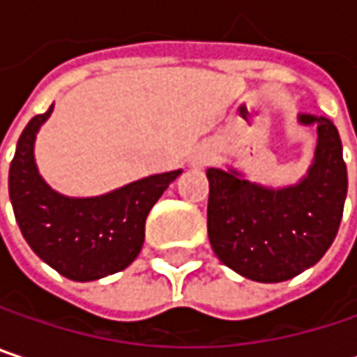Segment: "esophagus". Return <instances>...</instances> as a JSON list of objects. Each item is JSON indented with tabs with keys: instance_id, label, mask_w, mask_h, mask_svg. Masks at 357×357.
<instances>
[{
	"instance_id": "esophagus-1",
	"label": "esophagus",
	"mask_w": 357,
	"mask_h": 357,
	"mask_svg": "<svg viewBox=\"0 0 357 357\" xmlns=\"http://www.w3.org/2000/svg\"><path fill=\"white\" fill-rule=\"evenodd\" d=\"M211 161H213V149L200 146L198 151H194V155H192V159H190V165L196 167V169H202V167H206Z\"/></svg>"
}]
</instances>
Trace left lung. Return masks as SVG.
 Instances as JSON below:
<instances>
[{
  "instance_id": "obj_1",
  "label": "left lung",
  "mask_w": 357,
  "mask_h": 357,
  "mask_svg": "<svg viewBox=\"0 0 357 357\" xmlns=\"http://www.w3.org/2000/svg\"><path fill=\"white\" fill-rule=\"evenodd\" d=\"M300 123H314L319 142L308 176L294 185L273 190L236 169H206L211 246L225 266L258 283L287 281L314 266L343 217L347 169L339 132L326 117L304 113Z\"/></svg>"
}]
</instances>
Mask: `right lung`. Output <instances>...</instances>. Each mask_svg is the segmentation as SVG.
Returning <instances> with one entry per match:
<instances>
[{"label":"right lung","instance_id":"obj_1","mask_svg":"<svg viewBox=\"0 0 357 357\" xmlns=\"http://www.w3.org/2000/svg\"><path fill=\"white\" fill-rule=\"evenodd\" d=\"M51 111L53 105L35 115L18 138L10 165V200L24 240L40 260L72 281H97L134 262L153 204L181 169L132 181L103 196H63L47 185L35 163L36 132Z\"/></svg>","mask_w":357,"mask_h":357}]
</instances>
